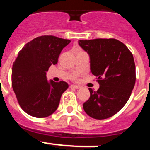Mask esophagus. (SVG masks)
<instances>
[{
	"instance_id": "1",
	"label": "esophagus",
	"mask_w": 150,
	"mask_h": 150,
	"mask_svg": "<svg viewBox=\"0 0 150 150\" xmlns=\"http://www.w3.org/2000/svg\"><path fill=\"white\" fill-rule=\"evenodd\" d=\"M70 88H76V89H78V88H80L81 87H80L79 86H77V85H71Z\"/></svg>"
}]
</instances>
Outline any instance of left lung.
<instances>
[{
    "mask_svg": "<svg viewBox=\"0 0 150 150\" xmlns=\"http://www.w3.org/2000/svg\"><path fill=\"white\" fill-rule=\"evenodd\" d=\"M90 56L91 72L100 84L88 88L90 97L83 103L89 117L105 120L115 115L129 100L136 83V65L127 46L115 39L79 40Z\"/></svg>",
    "mask_w": 150,
    "mask_h": 150,
    "instance_id": "8db88e82",
    "label": "left lung"
}]
</instances>
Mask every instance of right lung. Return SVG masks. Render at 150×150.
Listing matches in <instances>:
<instances>
[{
  "mask_svg": "<svg viewBox=\"0 0 150 150\" xmlns=\"http://www.w3.org/2000/svg\"><path fill=\"white\" fill-rule=\"evenodd\" d=\"M70 42L54 36H38L18 53L13 63L11 86L19 105L29 115L44 118L57 109L69 85L64 81L48 82L46 72L57 64L62 49Z\"/></svg>",
  "mask_w": 150,
  "mask_h": 150,
  "instance_id": "1",
  "label": "right lung"
}]
</instances>
